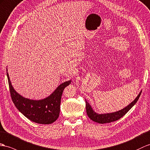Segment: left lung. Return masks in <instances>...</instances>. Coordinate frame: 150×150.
Here are the masks:
<instances>
[{
	"instance_id": "obj_1",
	"label": "left lung",
	"mask_w": 150,
	"mask_h": 150,
	"mask_svg": "<svg viewBox=\"0 0 150 150\" xmlns=\"http://www.w3.org/2000/svg\"><path fill=\"white\" fill-rule=\"evenodd\" d=\"M141 94V92L138 95V96L136 98L132 103H131L127 107L123 108L122 110H120L118 111H116L112 113H107V114H98L95 112L90 105L88 103V102L85 100L86 102V111L87 115L88 117L93 120V122H97L98 123H111L112 122L116 121V120L121 118L122 116L125 115L126 113L129 111L130 109L132 108L134 105L136 104Z\"/></svg>"
}]
</instances>
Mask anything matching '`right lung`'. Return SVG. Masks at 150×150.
<instances>
[{
  "label": "right lung",
  "mask_w": 150,
  "mask_h": 150,
  "mask_svg": "<svg viewBox=\"0 0 150 150\" xmlns=\"http://www.w3.org/2000/svg\"><path fill=\"white\" fill-rule=\"evenodd\" d=\"M7 76L13 103L25 117L40 124H51L56 121L60 114L62 95L65 88L70 85L71 81L61 84L48 97L42 100H34L24 98L18 94L11 85L8 72Z\"/></svg>",
  "instance_id": "1"
}]
</instances>
